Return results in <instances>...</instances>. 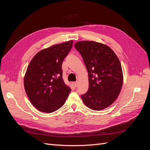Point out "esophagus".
<instances>
[{"mask_svg":"<svg viewBox=\"0 0 150 150\" xmlns=\"http://www.w3.org/2000/svg\"><path fill=\"white\" fill-rule=\"evenodd\" d=\"M73 85H74V86L75 88H76L77 86H78V81H76V82H74L73 83Z\"/></svg>","mask_w":150,"mask_h":150,"instance_id":"obj_1","label":"esophagus"}]
</instances>
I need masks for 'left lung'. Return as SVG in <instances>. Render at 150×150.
Returning a JSON list of instances; mask_svg holds the SVG:
<instances>
[{
    "instance_id": "8db88e82",
    "label": "left lung",
    "mask_w": 150,
    "mask_h": 150,
    "mask_svg": "<svg viewBox=\"0 0 150 150\" xmlns=\"http://www.w3.org/2000/svg\"><path fill=\"white\" fill-rule=\"evenodd\" d=\"M74 47L88 72L89 88L81 95L84 103L93 110L108 108L118 96L123 82L119 59L110 47L94 41H79Z\"/></svg>"
}]
</instances>
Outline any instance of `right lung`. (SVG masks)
Segmentation results:
<instances>
[{"label": "right lung", "instance_id": "1", "mask_svg": "<svg viewBox=\"0 0 150 150\" xmlns=\"http://www.w3.org/2000/svg\"><path fill=\"white\" fill-rule=\"evenodd\" d=\"M72 40L54 45L36 54L24 78V88L33 106L40 111L52 112L66 102L71 88L62 78V64L72 47Z\"/></svg>", "mask_w": 150, "mask_h": 150}]
</instances>
